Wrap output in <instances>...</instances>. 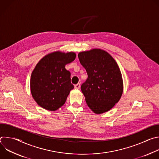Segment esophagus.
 I'll return each mask as SVG.
<instances>
[{
  "label": "esophagus",
  "instance_id": "esophagus-1",
  "mask_svg": "<svg viewBox=\"0 0 159 159\" xmlns=\"http://www.w3.org/2000/svg\"><path fill=\"white\" fill-rule=\"evenodd\" d=\"M80 87V84L79 83H78V84H75V89H79Z\"/></svg>",
  "mask_w": 159,
  "mask_h": 159
}]
</instances>
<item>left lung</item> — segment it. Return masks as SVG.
I'll return each mask as SVG.
<instances>
[{
	"mask_svg": "<svg viewBox=\"0 0 159 159\" xmlns=\"http://www.w3.org/2000/svg\"><path fill=\"white\" fill-rule=\"evenodd\" d=\"M78 57L88 75L81 85L87 106L96 114L108 111L123 93V79L117 63L101 49L80 52Z\"/></svg>",
	"mask_w": 159,
	"mask_h": 159,
	"instance_id": "obj_1",
	"label": "left lung"
}]
</instances>
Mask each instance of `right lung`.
Here are the masks:
<instances>
[{
	"mask_svg": "<svg viewBox=\"0 0 159 159\" xmlns=\"http://www.w3.org/2000/svg\"><path fill=\"white\" fill-rule=\"evenodd\" d=\"M74 52H53L44 57L33 70L30 80L31 92L37 104L49 111L62 106L74 88L70 72L65 66L73 61Z\"/></svg>",
	"mask_w": 159,
	"mask_h": 159,
	"instance_id": "add662e5",
	"label": "right lung"
}]
</instances>
